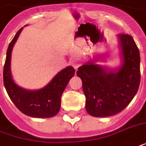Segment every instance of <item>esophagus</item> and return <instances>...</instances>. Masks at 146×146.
I'll return each instance as SVG.
<instances>
[{
  "label": "esophagus",
  "instance_id": "esophagus-1",
  "mask_svg": "<svg viewBox=\"0 0 146 146\" xmlns=\"http://www.w3.org/2000/svg\"><path fill=\"white\" fill-rule=\"evenodd\" d=\"M79 65H80V64H79L77 61H74V62H73V66L75 69H77V68L79 67Z\"/></svg>",
  "mask_w": 146,
  "mask_h": 146
}]
</instances>
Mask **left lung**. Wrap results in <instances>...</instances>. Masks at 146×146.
I'll use <instances>...</instances> for the list:
<instances>
[{
	"label": "left lung",
	"mask_w": 146,
	"mask_h": 146,
	"mask_svg": "<svg viewBox=\"0 0 146 146\" xmlns=\"http://www.w3.org/2000/svg\"><path fill=\"white\" fill-rule=\"evenodd\" d=\"M121 65L116 68L96 64L100 55L78 68L86 95V109L96 117H106L122 111L131 102L140 85V52L133 38L119 34ZM105 56V55H103Z\"/></svg>",
	"instance_id": "1"
}]
</instances>
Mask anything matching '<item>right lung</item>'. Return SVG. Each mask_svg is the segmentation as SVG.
<instances>
[{
    "label": "right lung",
    "instance_id": "right-lung-1",
    "mask_svg": "<svg viewBox=\"0 0 146 146\" xmlns=\"http://www.w3.org/2000/svg\"><path fill=\"white\" fill-rule=\"evenodd\" d=\"M22 29L23 28L16 33L7 49L3 73L5 88L11 101L24 114L38 118L52 117L60 110L61 95L70 79L74 76L75 69L72 66H67L56 73L46 86L39 90H26L19 86L12 76L11 55Z\"/></svg>",
    "mask_w": 146,
    "mask_h": 146
}]
</instances>
